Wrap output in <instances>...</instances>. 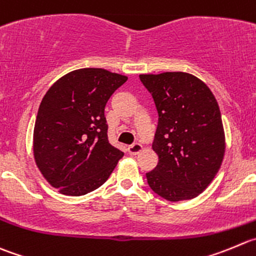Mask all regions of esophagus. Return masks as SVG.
Segmentation results:
<instances>
[{
	"mask_svg": "<svg viewBox=\"0 0 256 256\" xmlns=\"http://www.w3.org/2000/svg\"><path fill=\"white\" fill-rule=\"evenodd\" d=\"M142 150H143V147L140 143H133V144H130V147H128V152H130V154H132V156L138 154V153H140Z\"/></svg>",
	"mask_w": 256,
	"mask_h": 256,
	"instance_id": "esophagus-1",
	"label": "esophagus"
}]
</instances>
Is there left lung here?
Masks as SVG:
<instances>
[{"label": "left lung", "instance_id": "left-lung-1", "mask_svg": "<svg viewBox=\"0 0 256 256\" xmlns=\"http://www.w3.org/2000/svg\"><path fill=\"white\" fill-rule=\"evenodd\" d=\"M154 100L158 126L154 170L146 174L150 190L168 201L198 196L222 162L225 136L218 102L208 85L187 72L143 74Z\"/></svg>", "mask_w": 256, "mask_h": 256}]
</instances>
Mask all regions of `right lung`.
I'll return each instance as SVG.
<instances>
[{"instance_id": "right-lung-1", "label": "right lung", "mask_w": 256, "mask_h": 256, "mask_svg": "<svg viewBox=\"0 0 256 256\" xmlns=\"http://www.w3.org/2000/svg\"><path fill=\"white\" fill-rule=\"evenodd\" d=\"M126 79L85 68L60 78L42 98L34 128V156L44 177L62 194L94 191L123 157L108 140L104 109Z\"/></svg>"}]
</instances>
